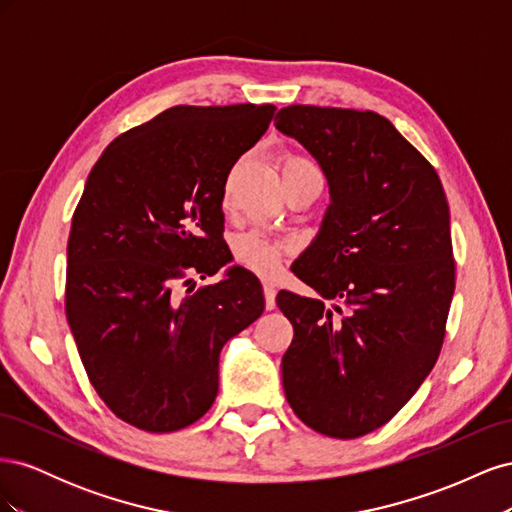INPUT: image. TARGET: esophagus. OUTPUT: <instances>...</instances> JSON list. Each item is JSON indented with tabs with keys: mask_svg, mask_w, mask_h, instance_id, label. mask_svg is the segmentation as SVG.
Wrapping results in <instances>:
<instances>
[{
	"mask_svg": "<svg viewBox=\"0 0 512 512\" xmlns=\"http://www.w3.org/2000/svg\"><path fill=\"white\" fill-rule=\"evenodd\" d=\"M262 292H265V305H267V309H275V294H277L275 284L273 282H265V284H262Z\"/></svg>",
	"mask_w": 512,
	"mask_h": 512,
	"instance_id": "esophagus-1",
	"label": "esophagus"
}]
</instances>
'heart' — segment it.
I'll list each match as a JSON object with an SVG mask.
<instances>
[{"mask_svg":"<svg viewBox=\"0 0 512 512\" xmlns=\"http://www.w3.org/2000/svg\"><path fill=\"white\" fill-rule=\"evenodd\" d=\"M286 162H307L301 158H290ZM292 252V243L286 239H277L262 230H247L232 241V254L241 267L250 269L258 275H271L280 267L286 254Z\"/></svg>","mask_w":512,"mask_h":512,"instance_id":"b5f03b06","label":"heart"}]
</instances>
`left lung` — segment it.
<instances>
[{
    "label": "left lung",
    "instance_id": "8db88e82",
    "mask_svg": "<svg viewBox=\"0 0 512 512\" xmlns=\"http://www.w3.org/2000/svg\"><path fill=\"white\" fill-rule=\"evenodd\" d=\"M275 128L312 153L331 196L292 265L318 297L277 294L294 329L284 393L307 427L359 438L391 421L438 361L455 292L446 194L378 113L292 104Z\"/></svg>",
    "mask_w": 512,
    "mask_h": 512
}]
</instances>
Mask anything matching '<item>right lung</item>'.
<instances>
[{"mask_svg":"<svg viewBox=\"0 0 512 512\" xmlns=\"http://www.w3.org/2000/svg\"><path fill=\"white\" fill-rule=\"evenodd\" d=\"M273 113L173 106L117 136L87 177L68 239L66 316L94 389L138 429L196 423L218 397L224 344L265 312L258 277L239 265L213 286L181 294L177 284L232 260L224 185Z\"/></svg>","mask_w":512,"mask_h":512,"instance_id":"right-lung-1","label":"right lung"}]
</instances>
